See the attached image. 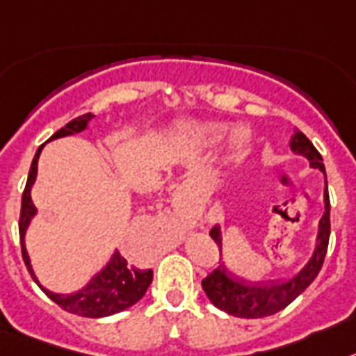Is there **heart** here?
<instances>
[{"mask_svg": "<svg viewBox=\"0 0 356 356\" xmlns=\"http://www.w3.org/2000/svg\"><path fill=\"white\" fill-rule=\"evenodd\" d=\"M185 136L200 143H216L227 134V127L220 123H205V125H189L185 127Z\"/></svg>", "mask_w": 356, "mask_h": 356, "instance_id": "1", "label": "heart"}]
</instances>
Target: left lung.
Segmentation results:
<instances>
[{
	"label": "left lung",
	"mask_w": 356,
	"mask_h": 356,
	"mask_svg": "<svg viewBox=\"0 0 356 356\" xmlns=\"http://www.w3.org/2000/svg\"><path fill=\"white\" fill-rule=\"evenodd\" d=\"M291 149L296 154H302L309 160L311 167L320 169L325 175L324 161L315 145L307 140L304 132L298 129L295 131V136L291 140ZM325 213L320 220L318 238H316L315 254L311 258L307 266L302 269L295 278L287 282H245L243 278H238L227 271L222 266H218L213 273L202 280L205 295L213 302L218 309L225 311L229 315L238 316V318H262L278 313L280 309L287 307L296 296L300 295L311 282L315 280L316 275L322 269L325 252H327V243H330L331 222H330V193H327V181H325L324 191ZM216 245L222 249V234L218 227H213L209 231Z\"/></svg>",
	"instance_id": "left-lung-1"
}]
</instances>
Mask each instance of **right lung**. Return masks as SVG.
Wrapping results in <instances>:
<instances>
[{
    "label": "right lung",
    "mask_w": 356,
    "mask_h": 356,
    "mask_svg": "<svg viewBox=\"0 0 356 356\" xmlns=\"http://www.w3.org/2000/svg\"><path fill=\"white\" fill-rule=\"evenodd\" d=\"M90 118H92V114L87 113L78 116V118L70 120L65 127H61L60 131L52 134L51 140L81 132L87 127V123L90 122ZM41 149H43V145H40V149H38L36 154H34V160H32L29 178H26L25 191H23L22 196V213H19V243H22L23 262H25L26 269H29L31 277L34 278V282H36L38 286H40V282L36 280V275L32 271L31 260H29V254H26L25 249V231L26 227H29V224H31L32 216L36 214V207H34V204H32L31 200V187L32 184H34V180H36L38 158H40ZM151 282L152 269H140V267L136 266H131V264L116 251L114 252V257L111 258V262L107 264V267L102 269V271H99L83 289L78 291V293H72V295H58V293L47 291L45 287H40L52 302H56V304L60 305L61 309L69 311V313L78 316L99 318V316H108L114 315V313H120V311L127 309V307L136 304V302L145 295L147 287L151 286Z\"/></svg>",
    "instance_id": "right-lung-1"
}]
</instances>
